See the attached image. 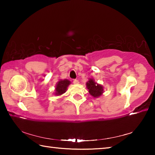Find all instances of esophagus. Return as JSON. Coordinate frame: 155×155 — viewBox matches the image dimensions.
I'll return each instance as SVG.
<instances>
[{"label": "esophagus", "mask_w": 155, "mask_h": 155, "mask_svg": "<svg viewBox=\"0 0 155 155\" xmlns=\"http://www.w3.org/2000/svg\"><path fill=\"white\" fill-rule=\"evenodd\" d=\"M78 83H79V82H78V81L77 79L73 80V83H74V84H78Z\"/></svg>", "instance_id": "34e87169"}]
</instances>
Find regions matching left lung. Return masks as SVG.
I'll return each mask as SVG.
<instances>
[{"mask_svg": "<svg viewBox=\"0 0 155 155\" xmlns=\"http://www.w3.org/2000/svg\"><path fill=\"white\" fill-rule=\"evenodd\" d=\"M86 86H87V88L89 90V93L94 98H98L103 93V85L96 83L92 78L89 79L87 83H86Z\"/></svg>", "mask_w": 155, "mask_h": 155, "instance_id": "obj_1", "label": "left lung"}]
</instances>
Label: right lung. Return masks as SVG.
Listing matches in <instances>:
<instances>
[{
    "label": "right lung",
    "mask_w": 155,
    "mask_h": 155,
    "mask_svg": "<svg viewBox=\"0 0 155 155\" xmlns=\"http://www.w3.org/2000/svg\"><path fill=\"white\" fill-rule=\"evenodd\" d=\"M70 83H71V82L68 79L59 80L56 85L55 93H54V94L57 96L62 95L63 94H64L66 91L67 87Z\"/></svg>",
    "instance_id": "1"
}]
</instances>
